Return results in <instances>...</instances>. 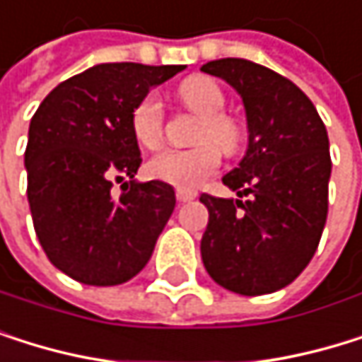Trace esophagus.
Masks as SVG:
<instances>
[{
    "mask_svg": "<svg viewBox=\"0 0 362 362\" xmlns=\"http://www.w3.org/2000/svg\"><path fill=\"white\" fill-rule=\"evenodd\" d=\"M196 198V192H189V189H177V201L179 203H189Z\"/></svg>",
    "mask_w": 362,
    "mask_h": 362,
    "instance_id": "34e87169",
    "label": "esophagus"
}]
</instances>
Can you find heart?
<instances>
[{
  "label": "heart",
  "instance_id": "1",
  "mask_svg": "<svg viewBox=\"0 0 362 362\" xmlns=\"http://www.w3.org/2000/svg\"><path fill=\"white\" fill-rule=\"evenodd\" d=\"M179 101L201 116V124L196 132L198 146L192 148H170L155 155L146 173L168 185L179 189H196L218 166H220V149L226 155L238 153L244 146L246 129L244 124L224 114L226 97L222 88L203 75L187 77L177 88ZM132 134L136 142L148 151H155L164 142V110L157 97L146 95L140 99L132 112Z\"/></svg>",
  "mask_w": 362,
  "mask_h": 362
}]
</instances>
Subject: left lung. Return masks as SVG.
I'll list each match as a JSON object with an SVG mask.
<instances>
[{
	"mask_svg": "<svg viewBox=\"0 0 362 362\" xmlns=\"http://www.w3.org/2000/svg\"><path fill=\"white\" fill-rule=\"evenodd\" d=\"M201 71L238 90L248 120V151L222 179L246 201L201 196L209 211L201 240L205 269L242 296L279 291L309 265L326 224V127L311 99L272 69L224 58Z\"/></svg>",
	"mask_w": 362,
	"mask_h": 362,
	"instance_id": "8db88e82",
	"label": "left lung"
}]
</instances>
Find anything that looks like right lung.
I'll return each instance as SVG.
<instances>
[{
	"instance_id": "right-lung-1",
	"label": "right lung",
	"mask_w": 362,
	"mask_h": 362,
	"mask_svg": "<svg viewBox=\"0 0 362 362\" xmlns=\"http://www.w3.org/2000/svg\"><path fill=\"white\" fill-rule=\"evenodd\" d=\"M185 66L110 62L56 86L30 122L28 201L47 259L95 287L120 285L148 263L175 211V189L136 183L142 164L132 112ZM129 178V182H124ZM123 181L120 197L113 181Z\"/></svg>"
}]
</instances>
